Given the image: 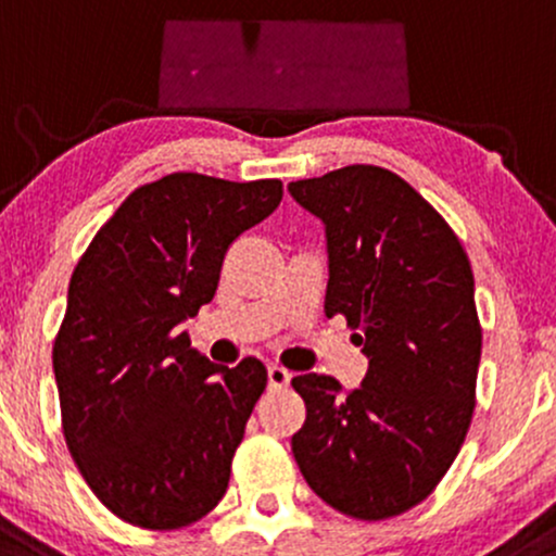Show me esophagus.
<instances>
[{
  "instance_id": "obj_1",
  "label": "esophagus",
  "mask_w": 556,
  "mask_h": 556,
  "mask_svg": "<svg viewBox=\"0 0 556 556\" xmlns=\"http://www.w3.org/2000/svg\"><path fill=\"white\" fill-rule=\"evenodd\" d=\"M291 380V372L286 370V367L280 365H270L267 367V383H270V389H286Z\"/></svg>"
}]
</instances>
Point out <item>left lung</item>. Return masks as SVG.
Instances as JSON below:
<instances>
[{"mask_svg": "<svg viewBox=\"0 0 556 556\" xmlns=\"http://www.w3.org/2000/svg\"><path fill=\"white\" fill-rule=\"evenodd\" d=\"M328 241L326 315L357 328L367 372L291 380L307 420L291 452L309 489L357 520L420 504L459 454L480 362L476 280L457 233L396 173L346 165L289 184Z\"/></svg>", "mask_w": 556, "mask_h": 556, "instance_id": "obj_1", "label": "left lung"}]
</instances>
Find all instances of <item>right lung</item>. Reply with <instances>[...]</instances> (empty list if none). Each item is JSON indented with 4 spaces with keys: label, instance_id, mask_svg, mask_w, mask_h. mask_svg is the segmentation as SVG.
Listing matches in <instances>:
<instances>
[{
    "label": "right lung",
    "instance_id": "add662e5",
    "mask_svg": "<svg viewBox=\"0 0 556 556\" xmlns=\"http://www.w3.org/2000/svg\"><path fill=\"white\" fill-rule=\"evenodd\" d=\"M280 199L276 178L170 173L139 186L73 270L52 349L62 430L89 489L130 526L186 528L226 494L267 370L254 357L217 367L180 323Z\"/></svg>",
    "mask_w": 556,
    "mask_h": 556
}]
</instances>
